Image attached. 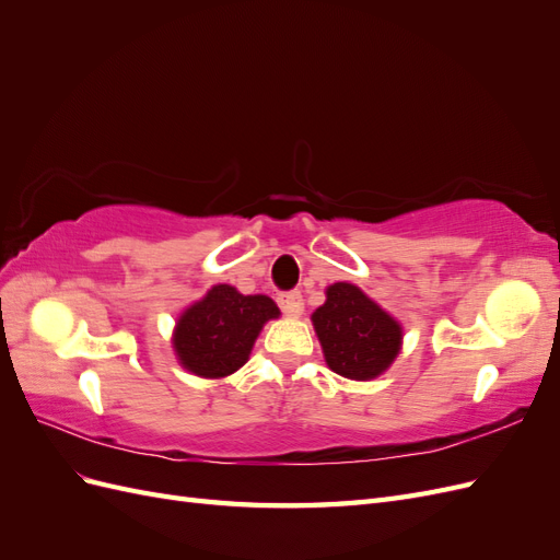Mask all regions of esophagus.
I'll return each mask as SVG.
<instances>
[{
  "label": "esophagus",
  "instance_id": "esophagus-1",
  "mask_svg": "<svg viewBox=\"0 0 560 560\" xmlns=\"http://www.w3.org/2000/svg\"><path fill=\"white\" fill-rule=\"evenodd\" d=\"M278 306H280L282 313H287V315H301V311H303V296H301L299 290L280 292V294H278Z\"/></svg>",
  "mask_w": 560,
  "mask_h": 560
}]
</instances>
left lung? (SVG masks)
<instances>
[{"instance_id": "left-lung-1", "label": "left lung", "mask_w": 560, "mask_h": 560, "mask_svg": "<svg viewBox=\"0 0 560 560\" xmlns=\"http://www.w3.org/2000/svg\"><path fill=\"white\" fill-rule=\"evenodd\" d=\"M313 325L329 369L352 381L381 376L399 352L397 319L350 282L329 287L325 306L313 313Z\"/></svg>"}]
</instances>
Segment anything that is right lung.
Instances as JSON below:
<instances>
[{
    "mask_svg": "<svg viewBox=\"0 0 560 560\" xmlns=\"http://www.w3.org/2000/svg\"><path fill=\"white\" fill-rule=\"evenodd\" d=\"M278 315L268 296H245L231 284H217L179 317L173 346L184 369L222 378L247 362L261 327Z\"/></svg>",
    "mask_w": 560,
    "mask_h": 560,
    "instance_id": "obj_1",
    "label": "right lung"
}]
</instances>
